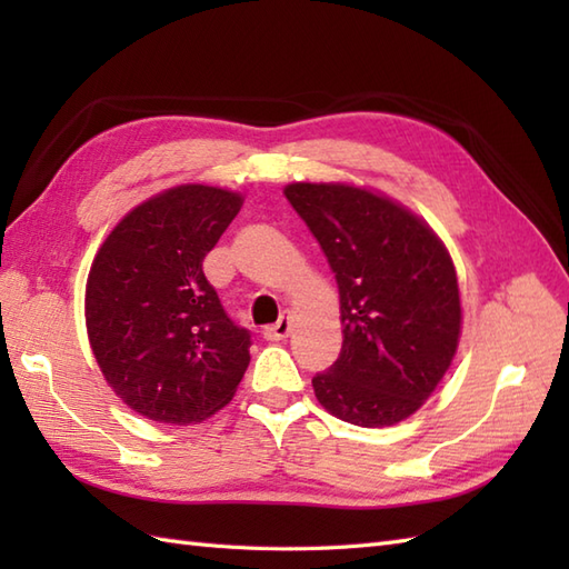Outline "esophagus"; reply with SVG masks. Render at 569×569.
<instances>
[{"label":"esophagus","mask_w":569,"mask_h":569,"mask_svg":"<svg viewBox=\"0 0 569 569\" xmlns=\"http://www.w3.org/2000/svg\"><path fill=\"white\" fill-rule=\"evenodd\" d=\"M288 332H291V318L288 316H281L273 325H269V328L263 330V337L266 340H286Z\"/></svg>","instance_id":"34e87169"}]
</instances>
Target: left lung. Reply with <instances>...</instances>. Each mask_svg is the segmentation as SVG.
Instances as JSON below:
<instances>
[{"instance_id": "obj_1", "label": "left lung", "mask_w": 569, "mask_h": 569, "mask_svg": "<svg viewBox=\"0 0 569 569\" xmlns=\"http://www.w3.org/2000/svg\"><path fill=\"white\" fill-rule=\"evenodd\" d=\"M283 192L340 288L345 342L312 377L318 401L361 428L396 426L457 352L462 308L450 253L420 217L365 188L293 183Z\"/></svg>"}]
</instances>
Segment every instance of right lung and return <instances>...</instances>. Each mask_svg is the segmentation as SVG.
<instances>
[{"label":"right lung","instance_id":"1","mask_svg":"<svg viewBox=\"0 0 569 569\" xmlns=\"http://www.w3.org/2000/svg\"><path fill=\"white\" fill-rule=\"evenodd\" d=\"M241 196L178 186L131 210L104 239L84 288L92 355L122 401L188 426L232 401L249 367L251 332L227 316L202 259Z\"/></svg>","mask_w":569,"mask_h":569}]
</instances>
